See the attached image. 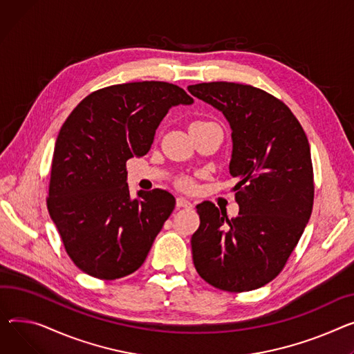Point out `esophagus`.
I'll list each match as a JSON object with an SVG mask.
<instances>
[{
	"instance_id": "esophagus-1",
	"label": "esophagus",
	"mask_w": 354,
	"mask_h": 354,
	"mask_svg": "<svg viewBox=\"0 0 354 354\" xmlns=\"http://www.w3.org/2000/svg\"><path fill=\"white\" fill-rule=\"evenodd\" d=\"M176 206L178 207H192V203H191V201H187L186 198L179 196V198H176Z\"/></svg>"
}]
</instances>
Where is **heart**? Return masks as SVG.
I'll use <instances>...</instances> for the list:
<instances>
[{
    "mask_svg": "<svg viewBox=\"0 0 354 354\" xmlns=\"http://www.w3.org/2000/svg\"><path fill=\"white\" fill-rule=\"evenodd\" d=\"M182 186H183V187H192V183H191L189 180H185V182L182 183Z\"/></svg>",
    "mask_w": 354,
    "mask_h": 354,
    "instance_id": "1",
    "label": "heart"
}]
</instances>
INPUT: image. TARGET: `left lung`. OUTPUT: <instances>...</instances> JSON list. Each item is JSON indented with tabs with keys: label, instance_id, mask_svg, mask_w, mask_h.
<instances>
[{
	"label": "left lung",
	"instance_id": "8db88e82",
	"mask_svg": "<svg viewBox=\"0 0 354 354\" xmlns=\"http://www.w3.org/2000/svg\"><path fill=\"white\" fill-rule=\"evenodd\" d=\"M223 113L232 131L229 174L239 215L229 219L212 202L196 206L192 234L199 276L226 292L259 289L283 269L313 207L308 136L292 111L270 93L234 82L187 86Z\"/></svg>",
	"mask_w": 354,
	"mask_h": 354
}]
</instances>
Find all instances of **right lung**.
I'll return each mask as SVG.
<instances>
[{
	"label": "right lung",
	"mask_w": 354,
	"mask_h": 354,
	"mask_svg": "<svg viewBox=\"0 0 354 354\" xmlns=\"http://www.w3.org/2000/svg\"><path fill=\"white\" fill-rule=\"evenodd\" d=\"M192 104L174 84L129 82L92 92L66 118L46 206L66 253L86 274L113 280L145 262L176 202L162 189L132 198L127 160L148 153L172 106Z\"/></svg>",
	"instance_id": "obj_1"
}]
</instances>
